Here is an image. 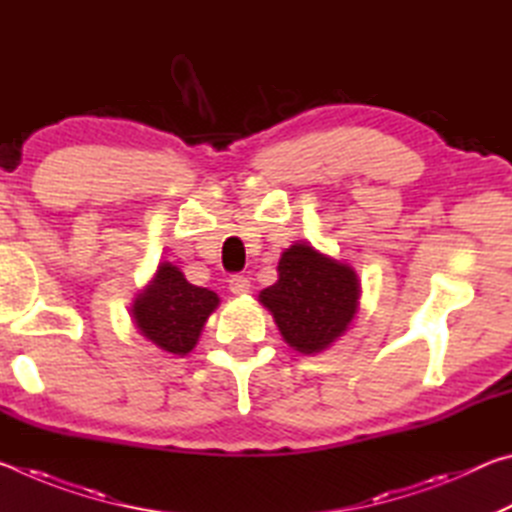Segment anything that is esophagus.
<instances>
[{"mask_svg": "<svg viewBox=\"0 0 512 512\" xmlns=\"http://www.w3.org/2000/svg\"><path fill=\"white\" fill-rule=\"evenodd\" d=\"M228 282H230V291L235 293V296H244V293L250 291V280L246 275H232Z\"/></svg>", "mask_w": 512, "mask_h": 512, "instance_id": "esophagus-1", "label": "esophagus"}]
</instances>
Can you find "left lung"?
Segmentation results:
<instances>
[{
  "label": "left lung",
  "instance_id": "8db88e82",
  "mask_svg": "<svg viewBox=\"0 0 512 512\" xmlns=\"http://www.w3.org/2000/svg\"><path fill=\"white\" fill-rule=\"evenodd\" d=\"M277 282L259 293L282 339L293 350L314 354L348 329L359 305V277L348 264L293 244L277 264Z\"/></svg>",
  "mask_w": 512,
  "mask_h": 512
}]
</instances>
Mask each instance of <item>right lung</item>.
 Instances as JSON below:
<instances>
[{
    "label": "right lung",
    "instance_id": "add662e5",
    "mask_svg": "<svg viewBox=\"0 0 512 512\" xmlns=\"http://www.w3.org/2000/svg\"><path fill=\"white\" fill-rule=\"evenodd\" d=\"M219 305L214 291L189 284L178 266L160 264L158 273L135 298L133 320L140 334L160 350L187 354L201 336L207 316Z\"/></svg>",
    "mask_w": 512,
    "mask_h": 512
}]
</instances>
